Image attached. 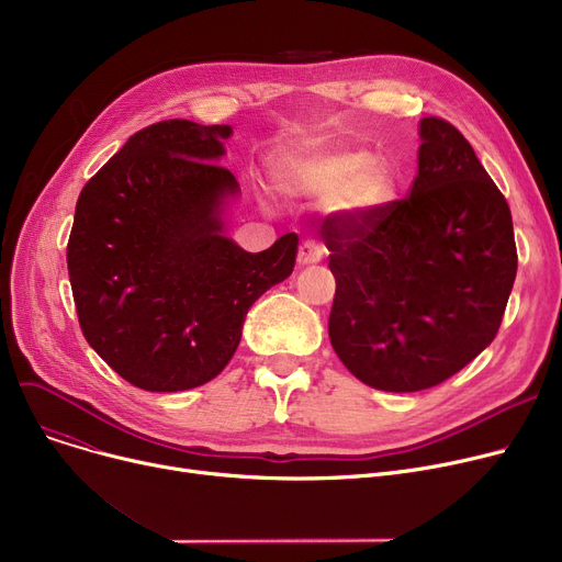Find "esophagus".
<instances>
[{
    "label": "esophagus",
    "instance_id": "34e87169",
    "mask_svg": "<svg viewBox=\"0 0 562 562\" xmlns=\"http://www.w3.org/2000/svg\"><path fill=\"white\" fill-rule=\"evenodd\" d=\"M323 259V248H321V244H316L314 239H305L303 244H301V248H299V261L303 263V266H307V263H318Z\"/></svg>",
    "mask_w": 562,
    "mask_h": 562
}]
</instances>
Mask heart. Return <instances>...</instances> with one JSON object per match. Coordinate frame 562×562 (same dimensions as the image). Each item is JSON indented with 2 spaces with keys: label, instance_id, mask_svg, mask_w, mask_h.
<instances>
[{
  "label": "heart",
  "instance_id": "obj_1",
  "mask_svg": "<svg viewBox=\"0 0 562 562\" xmlns=\"http://www.w3.org/2000/svg\"><path fill=\"white\" fill-rule=\"evenodd\" d=\"M276 182L289 195L330 198L344 214H371L394 198V175L364 147L314 143L291 150L276 164Z\"/></svg>",
  "mask_w": 562,
  "mask_h": 562
}]
</instances>
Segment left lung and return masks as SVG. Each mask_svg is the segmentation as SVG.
<instances>
[{"instance_id": "8db88e82", "label": "left lung", "mask_w": 562, "mask_h": 562, "mask_svg": "<svg viewBox=\"0 0 562 562\" xmlns=\"http://www.w3.org/2000/svg\"><path fill=\"white\" fill-rule=\"evenodd\" d=\"M409 195L330 214L321 236L337 289L330 344L382 392L439 385L498 333L517 276L510 206L474 147L441 117L419 125Z\"/></svg>"}]
</instances>
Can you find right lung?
I'll list each match as a JSON object with an SVG mask.
<instances>
[{"mask_svg": "<svg viewBox=\"0 0 562 562\" xmlns=\"http://www.w3.org/2000/svg\"><path fill=\"white\" fill-rule=\"evenodd\" d=\"M229 134V125L155 123L79 193L66 255L79 326L138 390L184 392L216 378L252 303L296 263V232L261 252L223 234L225 200L239 193L216 164Z\"/></svg>", "mask_w": 562, "mask_h": 562, "instance_id": "add662e5", "label": "right lung"}]
</instances>
